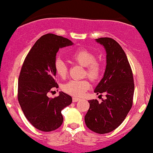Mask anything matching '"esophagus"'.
I'll use <instances>...</instances> for the list:
<instances>
[{
  "instance_id": "34e87169",
  "label": "esophagus",
  "mask_w": 153,
  "mask_h": 153,
  "mask_svg": "<svg viewBox=\"0 0 153 153\" xmlns=\"http://www.w3.org/2000/svg\"><path fill=\"white\" fill-rule=\"evenodd\" d=\"M79 100H80V99H79L78 97H73V102H78V101Z\"/></svg>"
}]
</instances>
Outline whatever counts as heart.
<instances>
[{
    "mask_svg": "<svg viewBox=\"0 0 153 153\" xmlns=\"http://www.w3.org/2000/svg\"><path fill=\"white\" fill-rule=\"evenodd\" d=\"M73 62L85 67L84 75H87L92 81H96L102 74V65L96 60V56L91 51L86 49H78L70 55ZM54 69L58 76L65 78L68 73V68L62 59L56 58ZM91 84L86 79L71 80L62 85V89L65 93L74 97H80L90 88Z\"/></svg>",
    "mask_w": 153,
    "mask_h": 153,
    "instance_id": "heart-1",
    "label": "heart"
}]
</instances>
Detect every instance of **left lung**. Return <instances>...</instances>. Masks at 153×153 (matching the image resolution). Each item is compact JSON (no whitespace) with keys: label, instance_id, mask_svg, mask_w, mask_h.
<instances>
[{"label":"left lung","instance_id":"left-lung-1","mask_svg":"<svg viewBox=\"0 0 153 153\" xmlns=\"http://www.w3.org/2000/svg\"><path fill=\"white\" fill-rule=\"evenodd\" d=\"M95 40L105 49L107 65L94 92L105 93L106 99L101 103L96 99L88 101L85 122L92 131L105 134L116 129L126 119L132 105L135 85L128 58L118 43L110 38Z\"/></svg>","mask_w":153,"mask_h":153}]
</instances>
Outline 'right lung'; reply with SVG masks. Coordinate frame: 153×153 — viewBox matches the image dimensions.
<instances>
[{
  "instance_id": "obj_1",
  "label": "right lung",
  "mask_w": 153,
  "mask_h": 153,
  "mask_svg": "<svg viewBox=\"0 0 153 153\" xmlns=\"http://www.w3.org/2000/svg\"><path fill=\"white\" fill-rule=\"evenodd\" d=\"M62 36L48 33L41 36L27 53L22 65L18 85V99L27 120L38 130H55L62 125L61 110L70 105L72 97L63 92L50 98L48 93L58 88L54 62L61 48L73 45Z\"/></svg>"
}]
</instances>
